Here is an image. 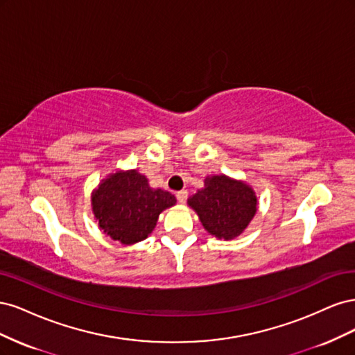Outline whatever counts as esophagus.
<instances>
[{"instance_id":"obj_1","label":"esophagus","mask_w":355,"mask_h":355,"mask_svg":"<svg viewBox=\"0 0 355 355\" xmlns=\"http://www.w3.org/2000/svg\"><path fill=\"white\" fill-rule=\"evenodd\" d=\"M187 197H188V192L187 191H179L176 192V198L180 204H184L187 201Z\"/></svg>"}]
</instances>
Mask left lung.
<instances>
[{"mask_svg": "<svg viewBox=\"0 0 355 355\" xmlns=\"http://www.w3.org/2000/svg\"><path fill=\"white\" fill-rule=\"evenodd\" d=\"M257 197L244 180L227 175L204 179V187L188 198V206L210 235L219 240L240 237L257 211Z\"/></svg>", "mask_w": 355, "mask_h": 355, "instance_id": "8db88e82", "label": "left lung"}]
</instances>
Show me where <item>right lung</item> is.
<instances>
[{
  "mask_svg": "<svg viewBox=\"0 0 355 355\" xmlns=\"http://www.w3.org/2000/svg\"><path fill=\"white\" fill-rule=\"evenodd\" d=\"M175 204V196L149 187L148 179L135 168L115 170L92 192V211L99 230L123 245L148 239L159 213Z\"/></svg>",
  "mask_w": 355,
  "mask_h": 355,
  "instance_id": "obj_1",
  "label": "right lung"
}]
</instances>
